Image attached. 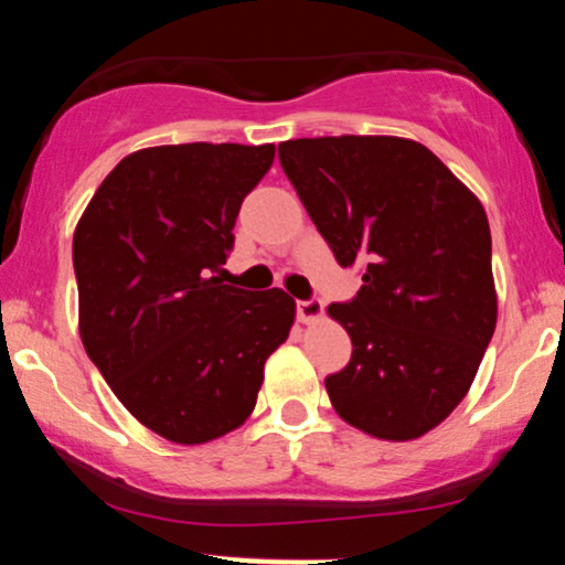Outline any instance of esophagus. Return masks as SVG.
<instances>
[{
  "instance_id": "obj_1",
  "label": "esophagus",
  "mask_w": 565,
  "mask_h": 565,
  "mask_svg": "<svg viewBox=\"0 0 565 565\" xmlns=\"http://www.w3.org/2000/svg\"><path fill=\"white\" fill-rule=\"evenodd\" d=\"M323 316V302L321 300H300L297 302V319L302 323H313Z\"/></svg>"
}]
</instances>
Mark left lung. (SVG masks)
I'll use <instances>...</instances> for the list:
<instances>
[{"label": "left lung", "mask_w": 565, "mask_h": 565, "mask_svg": "<svg viewBox=\"0 0 565 565\" xmlns=\"http://www.w3.org/2000/svg\"><path fill=\"white\" fill-rule=\"evenodd\" d=\"M278 159L337 263L364 265L355 300L327 308L353 342L327 377L334 412L382 440L425 436L468 395L497 327L483 204L408 138H300Z\"/></svg>", "instance_id": "8db88e82"}]
</instances>
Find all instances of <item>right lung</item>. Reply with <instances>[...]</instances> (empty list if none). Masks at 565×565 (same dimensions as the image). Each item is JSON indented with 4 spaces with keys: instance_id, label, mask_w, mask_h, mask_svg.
I'll list each match as a JSON object with an SVG mask.
<instances>
[{
    "instance_id": "obj_1",
    "label": "right lung",
    "mask_w": 565,
    "mask_h": 565,
    "mask_svg": "<svg viewBox=\"0 0 565 565\" xmlns=\"http://www.w3.org/2000/svg\"><path fill=\"white\" fill-rule=\"evenodd\" d=\"M274 157V142L140 148L76 223L82 345L127 412L172 444L242 427L265 361L295 323L284 289L246 291L215 276L238 206Z\"/></svg>"
}]
</instances>
